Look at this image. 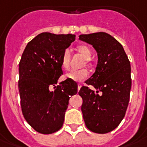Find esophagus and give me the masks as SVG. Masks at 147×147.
I'll list each match as a JSON object with an SVG mask.
<instances>
[{
  "mask_svg": "<svg viewBox=\"0 0 147 147\" xmlns=\"http://www.w3.org/2000/svg\"><path fill=\"white\" fill-rule=\"evenodd\" d=\"M81 87H82V85H80V84H78V91L80 90V88H81Z\"/></svg>",
  "mask_w": 147,
  "mask_h": 147,
  "instance_id": "34e87169",
  "label": "esophagus"
}]
</instances>
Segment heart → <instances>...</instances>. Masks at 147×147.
<instances>
[{
    "label": "heart",
    "mask_w": 147,
    "mask_h": 147,
    "mask_svg": "<svg viewBox=\"0 0 147 147\" xmlns=\"http://www.w3.org/2000/svg\"><path fill=\"white\" fill-rule=\"evenodd\" d=\"M78 51L84 56V58L87 60L90 59L92 56V51L87 46L80 45L78 47ZM69 59H70V52L69 49H65L61 57V66L65 69H67L69 65ZM88 71L86 69H73L68 72L65 75V77L68 79H70L74 82H82L88 77Z\"/></svg>",
    "instance_id": "b5f03b06"
}]
</instances>
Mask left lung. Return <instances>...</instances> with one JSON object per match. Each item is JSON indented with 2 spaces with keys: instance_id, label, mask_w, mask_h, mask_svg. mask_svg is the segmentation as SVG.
<instances>
[{
  "instance_id": "1",
  "label": "left lung",
  "mask_w": 147,
  "mask_h": 147,
  "mask_svg": "<svg viewBox=\"0 0 147 147\" xmlns=\"http://www.w3.org/2000/svg\"><path fill=\"white\" fill-rule=\"evenodd\" d=\"M78 38L92 45L98 55L96 71L85 82L96 92L88 86L78 92L84 121L92 132L109 133L126 114L132 84L130 62L122 45L106 32L81 34Z\"/></svg>"
}]
</instances>
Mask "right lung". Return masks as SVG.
Here are the masks:
<instances>
[{"mask_svg":"<svg viewBox=\"0 0 147 147\" xmlns=\"http://www.w3.org/2000/svg\"><path fill=\"white\" fill-rule=\"evenodd\" d=\"M76 39L75 34H39L28 43L19 63L18 88L22 113L37 132L51 134L63 125L70 96L78 85L70 79L59 82L63 74L61 57ZM54 86L56 89H50Z\"/></svg>","mask_w":147,"mask_h":147,"instance_id":"obj_1","label":"right lung"}]
</instances>
